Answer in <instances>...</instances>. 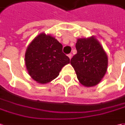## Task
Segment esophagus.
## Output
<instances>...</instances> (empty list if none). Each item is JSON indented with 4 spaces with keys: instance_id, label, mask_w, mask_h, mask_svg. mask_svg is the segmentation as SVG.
<instances>
[{
    "instance_id": "esophagus-1",
    "label": "esophagus",
    "mask_w": 125,
    "mask_h": 125,
    "mask_svg": "<svg viewBox=\"0 0 125 125\" xmlns=\"http://www.w3.org/2000/svg\"><path fill=\"white\" fill-rule=\"evenodd\" d=\"M68 57H69L70 59H71V58H72V54H71V53L68 54Z\"/></svg>"
}]
</instances>
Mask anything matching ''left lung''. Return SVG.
<instances>
[{"mask_svg": "<svg viewBox=\"0 0 125 125\" xmlns=\"http://www.w3.org/2000/svg\"><path fill=\"white\" fill-rule=\"evenodd\" d=\"M77 52L70 60L78 80L86 87L96 85L104 77L107 68V56L95 38L78 39Z\"/></svg>", "mask_w": 125, "mask_h": 125, "instance_id": "8db88e82", "label": "left lung"}]
</instances>
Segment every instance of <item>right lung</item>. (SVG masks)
<instances>
[{"label": "right lung", "instance_id": "1", "mask_svg": "<svg viewBox=\"0 0 125 125\" xmlns=\"http://www.w3.org/2000/svg\"><path fill=\"white\" fill-rule=\"evenodd\" d=\"M62 48V44L51 35L40 33L35 38L25 53V64L31 78L40 83L55 79L63 67L70 63Z\"/></svg>", "mask_w": 125, "mask_h": 125}]
</instances>
